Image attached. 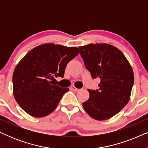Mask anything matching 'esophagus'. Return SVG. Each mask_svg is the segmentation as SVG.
Returning a JSON list of instances; mask_svg holds the SVG:
<instances>
[{
  "label": "esophagus",
  "mask_w": 148,
  "mask_h": 148,
  "mask_svg": "<svg viewBox=\"0 0 148 148\" xmlns=\"http://www.w3.org/2000/svg\"><path fill=\"white\" fill-rule=\"evenodd\" d=\"M70 89H71V90H73V91H77V90H79V89H77V88H76V87H75V86H71V88H70Z\"/></svg>",
  "instance_id": "1"
}]
</instances>
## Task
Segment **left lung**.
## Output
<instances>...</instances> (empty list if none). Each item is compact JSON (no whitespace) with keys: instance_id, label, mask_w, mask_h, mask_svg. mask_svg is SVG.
<instances>
[{"instance_id":"obj_1","label":"left lung","mask_w":148,"mask_h":148,"mask_svg":"<svg viewBox=\"0 0 148 148\" xmlns=\"http://www.w3.org/2000/svg\"><path fill=\"white\" fill-rule=\"evenodd\" d=\"M79 48L92 78L100 79L98 90H88L90 98L83 107L96 120L110 119L129 102L134 84L132 67L123 52L110 44H90Z\"/></svg>"}]
</instances>
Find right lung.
<instances>
[{
  "instance_id": "add662e5",
  "label": "right lung",
  "mask_w": 148,
  "mask_h": 148,
  "mask_svg": "<svg viewBox=\"0 0 148 148\" xmlns=\"http://www.w3.org/2000/svg\"><path fill=\"white\" fill-rule=\"evenodd\" d=\"M79 50L77 47L44 44L20 60L13 75V95L25 112L41 118L55 110L69 89L53 84L52 80L54 76L63 77L66 64L78 55Z\"/></svg>"
}]
</instances>
